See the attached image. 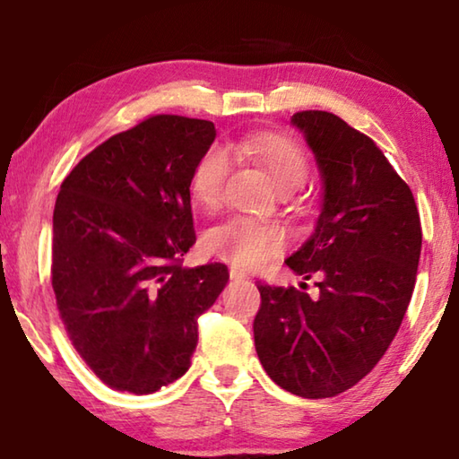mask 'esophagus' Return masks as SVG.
Masks as SVG:
<instances>
[{"instance_id": "esophagus-1", "label": "esophagus", "mask_w": 459, "mask_h": 459, "mask_svg": "<svg viewBox=\"0 0 459 459\" xmlns=\"http://www.w3.org/2000/svg\"><path fill=\"white\" fill-rule=\"evenodd\" d=\"M230 279H232V281H245L247 275L243 273V271H238V269H230Z\"/></svg>"}]
</instances>
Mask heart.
I'll return each mask as SVG.
<instances>
[{
    "mask_svg": "<svg viewBox=\"0 0 459 459\" xmlns=\"http://www.w3.org/2000/svg\"><path fill=\"white\" fill-rule=\"evenodd\" d=\"M238 152L265 166L279 190L290 188V186L299 188L309 174L306 153L287 137H247L238 143ZM229 169V153L221 145L208 147L194 164L190 194L204 211H214L221 206ZM204 247L214 257L229 261L235 267L255 269L281 251L285 247V232L275 224L248 219V216H232L227 222L206 232Z\"/></svg>",
    "mask_w": 459,
    "mask_h": 459,
    "instance_id": "1",
    "label": "heart"
}]
</instances>
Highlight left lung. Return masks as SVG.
<instances>
[{"mask_svg":"<svg viewBox=\"0 0 459 459\" xmlns=\"http://www.w3.org/2000/svg\"><path fill=\"white\" fill-rule=\"evenodd\" d=\"M291 126L314 153L322 206L285 265L316 275L317 295L259 283L255 348L275 385L328 399L367 377L391 346L413 295L423 235L413 194L370 137L325 111L295 113Z\"/></svg>","mask_w":459,"mask_h":459,"instance_id":"1","label":"left lung"}]
</instances>
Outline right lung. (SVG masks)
I'll return each mask as SVG.
<instances>
[{"label": "right lung", "mask_w": 459, "mask_h": 459, "mask_svg": "<svg viewBox=\"0 0 459 459\" xmlns=\"http://www.w3.org/2000/svg\"><path fill=\"white\" fill-rule=\"evenodd\" d=\"M212 121L155 115L108 137L60 186L52 287L62 324L115 391L150 394L190 368L198 316L229 283L224 263L182 267L196 243L190 174Z\"/></svg>", "instance_id": "right-lung-1"}]
</instances>
